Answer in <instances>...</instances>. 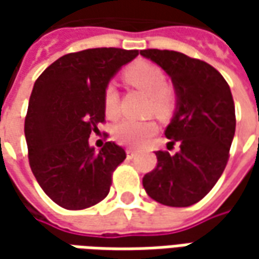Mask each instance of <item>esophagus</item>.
<instances>
[{
  "label": "esophagus",
  "mask_w": 259,
  "mask_h": 259,
  "mask_svg": "<svg viewBox=\"0 0 259 259\" xmlns=\"http://www.w3.org/2000/svg\"><path fill=\"white\" fill-rule=\"evenodd\" d=\"M135 154H137V151H135L134 148H126V155H128V158H133V157H135Z\"/></svg>",
  "instance_id": "obj_1"
}]
</instances>
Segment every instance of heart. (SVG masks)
Wrapping results in <instances>:
<instances>
[{"label": "heart", "mask_w": 259, "mask_h": 259, "mask_svg": "<svg viewBox=\"0 0 259 259\" xmlns=\"http://www.w3.org/2000/svg\"><path fill=\"white\" fill-rule=\"evenodd\" d=\"M126 83L148 95V114L167 116L173 112L176 92L165 83L164 72L158 66L148 62H138L130 66L124 73ZM102 104L106 118L115 119L119 115V96L112 83L105 86ZM157 133V124L153 119L134 121L125 119L115 128V140L122 145L138 147L147 143Z\"/></svg>", "instance_id": "obj_1"}]
</instances>
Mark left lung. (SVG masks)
Returning a JSON list of instances; mask_svg holds the SVG:
<instances>
[{
  "mask_svg": "<svg viewBox=\"0 0 259 259\" xmlns=\"http://www.w3.org/2000/svg\"><path fill=\"white\" fill-rule=\"evenodd\" d=\"M140 55L170 75L177 111L164 134L180 151H157V165L143 177L147 194L158 203L187 207L202 200L224 173L235 135L231 88L213 66L173 52L147 49Z\"/></svg>",
  "mask_w": 259,
  "mask_h": 259,
  "instance_id": "1",
  "label": "left lung"
}]
</instances>
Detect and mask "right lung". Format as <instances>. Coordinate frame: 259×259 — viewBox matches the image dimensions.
Here are the masks:
<instances>
[{"label":"right lung","instance_id":"right-lung-1","mask_svg":"<svg viewBox=\"0 0 259 259\" xmlns=\"http://www.w3.org/2000/svg\"><path fill=\"white\" fill-rule=\"evenodd\" d=\"M137 56L138 50L116 47L69 53L35 80L24 122L28 163L45 193L67 210L104 200L112 173L126 158L112 141L96 153L88 138L105 122V86Z\"/></svg>","mask_w":259,"mask_h":259}]
</instances>
